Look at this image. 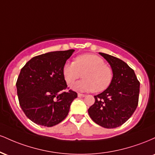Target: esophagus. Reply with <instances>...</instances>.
<instances>
[{"label": "esophagus", "mask_w": 155, "mask_h": 155, "mask_svg": "<svg viewBox=\"0 0 155 155\" xmlns=\"http://www.w3.org/2000/svg\"><path fill=\"white\" fill-rule=\"evenodd\" d=\"M85 95H84V94H81V93H78V97H84Z\"/></svg>", "instance_id": "esophagus-1"}]
</instances>
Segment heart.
I'll return each mask as SVG.
<instances>
[{"mask_svg":"<svg viewBox=\"0 0 155 155\" xmlns=\"http://www.w3.org/2000/svg\"><path fill=\"white\" fill-rule=\"evenodd\" d=\"M65 80L68 84L81 76L83 79L74 84L72 88L78 91H104L113 80V70L104 60L95 54H85L78 56L74 63H65L63 68Z\"/></svg>","mask_w":155,"mask_h":155,"instance_id":"heart-1","label":"heart"}]
</instances>
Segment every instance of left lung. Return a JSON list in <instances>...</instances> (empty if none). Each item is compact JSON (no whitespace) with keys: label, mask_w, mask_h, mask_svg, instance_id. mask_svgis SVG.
<instances>
[{"label":"left lung","mask_w":155,"mask_h":155,"mask_svg":"<svg viewBox=\"0 0 155 155\" xmlns=\"http://www.w3.org/2000/svg\"><path fill=\"white\" fill-rule=\"evenodd\" d=\"M113 70L111 84L95 95V103L88 109L91 119L105 128L120 127L133 115L138 104L140 82L134 71L122 60L99 52Z\"/></svg>","instance_id":"8db88e82"}]
</instances>
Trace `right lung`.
I'll return each mask as SVG.
<instances>
[{"mask_svg": "<svg viewBox=\"0 0 155 155\" xmlns=\"http://www.w3.org/2000/svg\"><path fill=\"white\" fill-rule=\"evenodd\" d=\"M74 49L56 51L33 58L21 69L17 90L25 114L34 123L52 127L61 122L77 93L65 92L63 68Z\"/></svg>", "mask_w": 155, "mask_h": 155, "instance_id": "1", "label": "right lung"}]
</instances>
